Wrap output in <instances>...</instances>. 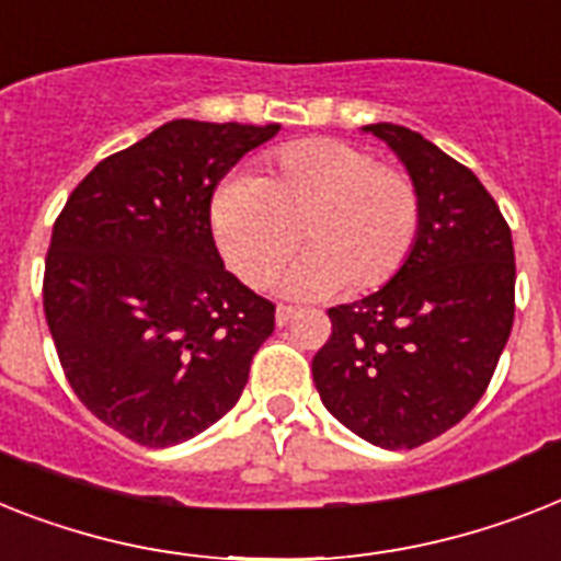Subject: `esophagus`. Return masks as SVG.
Segmentation results:
<instances>
[{
  "label": "esophagus",
  "mask_w": 561,
  "mask_h": 561,
  "mask_svg": "<svg viewBox=\"0 0 561 561\" xmlns=\"http://www.w3.org/2000/svg\"><path fill=\"white\" fill-rule=\"evenodd\" d=\"M296 313H299V308H294V305H279V308H276V325H288Z\"/></svg>",
  "instance_id": "obj_1"
}]
</instances>
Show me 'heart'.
I'll return each instance as SVG.
<instances>
[{
    "mask_svg": "<svg viewBox=\"0 0 561 561\" xmlns=\"http://www.w3.org/2000/svg\"><path fill=\"white\" fill-rule=\"evenodd\" d=\"M421 225L412 175L336 138L288 144L259 178L227 175L209 195L213 239L248 285H265L302 233L308 248L279 279L294 296L383 288L412 256Z\"/></svg>",
    "mask_w": 561,
    "mask_h": 561,
    "instance_id": "obj_1",
    "label": "heart"
}]
</instances>
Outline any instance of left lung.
<instances>
[{
	"label": "left lung",
	"mask_w": 561,
	"mask_h": 561,
	"mask_svg": "<svg viewBox=\"0 0 561 561\" xmlns=\"http://www.w3.org/2000/svg\"><path fill=\"white\" fill-rule=\"evenodd\" d=\"M366 131L421 190V236L377 294L328 311L313 383L354 435L414 449L463 421L493 380L516 313V256L502 209L463 163L407 126Z\"/></svg>",
	"instance_id": "left-lung-1"
}]
</instances>
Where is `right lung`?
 <instances>
[{"instance_id": "obj_1", "label": "right lung", "mask_w": 561, "mask_h": 561, "mask_svg": "<svg viewBox=\"0 0 561 561\" xmlns=\"http://www.w3.org/2000/svg\"><path fill=\"white\" fill-rule=\"evenodd\" d=\"M279 123L170 121L68 195L45 256L59 366L94 417L144 446L193 438L239 403L276 305L227 271L209 195Z\"/></svg>"}]
</instances>
